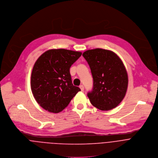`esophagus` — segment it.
I'll return each mask as SVG.
<instances>
[{
    "instance_id": "34e87169",
    "label": "esophagus",
    "mask_w": 158,
    "mask_h": 158,
    "mask_svg": "<svg viewBox=\"0 0 158 158\" xmlns=\"http://www.w3.org/2000/svg\"><path fill=\"white\" fill-rule=\"evenodd\" d=\"M80 89H81V90L83 91L84 90V86H83V85H80Z\"/></svg>"
}]
</instances>
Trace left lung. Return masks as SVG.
Listing matches in <instances>:
<instances>
[{"label":"left lung","mask_w":158,"mask_h":158,"mask_svg":"<svg viewBox=\"0 0 158 158\" xmlns=\"http://www.w3.org/2000/svg\"><path fill=\"white\" fill-rule=\"evenodd\" d=\"M89 66L93 86L87 93L91 103L103 111L116 107L123 100L128 84L123 61L113 52L95 48L83 53Z\"/></svg>","instance_id":"left-lung-1"}]
</instances>
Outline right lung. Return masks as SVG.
<instances>
[{
  "instance_id": "obj_1",
  "label": "right lung",
  "mask_w": 158,
  "mask_h": 158,
  "mask_svg": "<svg viewBox=\"0 0 158 158\" xmlns=\"http://www.w3.org/2000/svg\"><path fill=\"white\" fill-rule=\"evenodd\" d=\"M81 52L52 49L37 59L31 75V89L37 102L44 110L57 113L65 109L81 91L72 83L70 69Z\"/></svg>"
}]
</instances>
